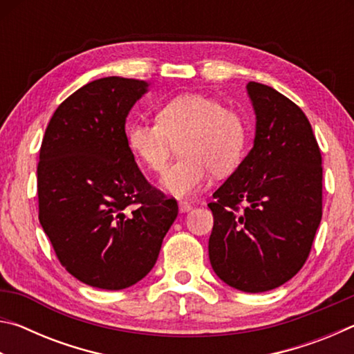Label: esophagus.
<instances>
[{
    "label": "esophagus",
    "mask_w": 354,
    "mask_h": 354,
    "mask_svg": "<svg viewBox=\"0 0 354 354\" xmlns=\"http://www.w3.org/2000/svg\"><path fill=\"white\" fill-rule=\"evenodd\" d=\"M178 206H179V212H189L190 209H192V206L189 205V203H185V201H179Z\"/></svg>",
    "instance_id": "34e87169"
}]
</instances>
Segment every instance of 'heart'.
Wrapping results in <instances>:
<instances>
[{"mask_svg":"<svg viewBox=\"0 0 354 354\" xmlns=\"http://www.w3.org/2000/svg\"><path fill=\"white\" fill-rule=\"evenodd\" d=\"M178 142L179 159L167 167L160 185L176 196L198 190L212 170L226 175L241 164L248 129L243 117L221 101L201 93H184L160 107L158 122L127 127V143L140 162L160 171Z\"/></svg>","mask_w":354,"mask_h":354,"instance_id":"b5f03b06","label":"heart"}]
</instances>
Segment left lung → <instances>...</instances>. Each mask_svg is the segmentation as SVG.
<instances>
[{"instance_id": "left-lung-1", "label": "left lung", "mask_w": 354, "mask_h": 354, "mask_svg": "<svg viewBox=\"0 0 354 354\" xmlns=\"http://www.w3.org/2000/svg\"><path fill=\"white\" fill-rule=\"evenodd\" d=\"M247 93L253 148L207 205L209 261L225 284L259 293L287 283L308 259L322 220V154L295 103L259 82H248Z\"/></svg>"}]
</instances>
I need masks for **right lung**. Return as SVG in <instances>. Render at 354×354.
<instances>
[{
	"instance_id": "obj_1",
	"label": "right lung",
	"mask_w": 354,
	"mask_h": 354,
	"mask_svg": "<svg viewBox=\"0 0 354 354\" xmlns=\"http://www.w3.org/2000/svg\"><path fill=\"white\" fill-rule=\"evenodd\" d=\"M148 88L120 76L88 82L57 107L41 142L40 225L65 270L98 289L145 278L178 215L127 143V117Z\"/></svg>"
}]
</instances>
